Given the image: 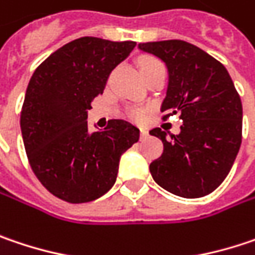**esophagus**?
Masks as SVG:
<instances>
[{
    "label": "esophagus",
    "mask_w": 255,
    "mask_h": 255,
    "mask_svg": "<svg viewBox=\"0 0 255 255\" xmlns=\"http://www.w3.org/2000/svg\"><path fill=\"white\" fill-rule=\"evenodd\" d=\"M148 136H149V132L146 129H140V139H145Z\"/></svg>",
    "instance_id": "34e87169"
}]
</instances>
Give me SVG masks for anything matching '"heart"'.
Wrapping results in <instances>:
<instances>
[{"label":"heart","instance_id":"1","mask_svg":"<svg viewBox=\"0 0 255 255\" xmlns=\"http://www.w3.org/2000/svg\"><path fill=\"white\" fill-rule=\"evenodd\" d=\"M154 64H159L158 61H152V59H149V61H145L143 64H142V68L140 69H143V68H146V66H149V65H154ZM130 116L133 119H142L143 116V112L142 110H139V109H133L132 112H130Z\"/></svg>","mask_w":255,"mask_h":255}]
</instances>
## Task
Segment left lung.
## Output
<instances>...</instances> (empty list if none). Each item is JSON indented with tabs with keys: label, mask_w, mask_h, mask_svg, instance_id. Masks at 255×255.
Wrapping results in <instances>:
<instances>
[{
	"label": "left lung",
	"mask_w": 255,
	"mask_h": 255,
	"mask_svg": "<svg viewBox=\"0 0 255 255\" xmlns=\"http://www.w3.org/2000/svg\"><path fill=\"white\" fill-rule=\"evenodd\" d=\"M168 69L162 119L180 113L178 135L155 128L164 151L151 162L156 184L175 196L196 199L221 186L232 168L243 139V104L227 68L184 40L139 43Z\"/></svg>",
	"instance_id": "1"
}]
</instances>
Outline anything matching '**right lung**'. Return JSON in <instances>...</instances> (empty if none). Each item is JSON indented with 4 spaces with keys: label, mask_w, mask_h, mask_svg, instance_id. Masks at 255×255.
<instances>
[{
    "label": "right lung",
    "mask_w": 255,
    "mask_h": 255,
    "mask_svg": "<svg viewBox=\"0 0 255 255\" xmlns=\"http://www.w3.org/2000/svg\"><path fill=\"white\" fill-rule=\"evenodd\" d=\"M135 46L80 37L53 52L30 78L20 118L28 162L46 189L68 203L106 194L122 154L139 140V129L126 120L113 119L93 133L87 123L91 101Z\"/></svg>",
    "instance_id": "right-lung-1"
}]
</instances>
